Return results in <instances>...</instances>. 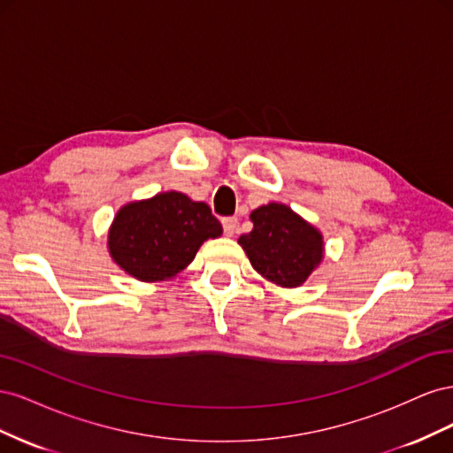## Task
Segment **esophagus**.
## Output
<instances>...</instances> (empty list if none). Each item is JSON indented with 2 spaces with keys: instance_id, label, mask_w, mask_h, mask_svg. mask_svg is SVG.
<instances>
[{
  "instance_id": "34e87169",
  "label": "esophagus",
  "mask_w": 453,
  "mask_h": 453,
  "mask_svg": "<svg viewBox=\"0 0 453 453\" xmlns=\"http://www.w3.org/2000/svg\"><path fill=\"white\" fill-rule=\"evenodd\" d=\"M223 230H225V236H234L236 230H238V219L236 217H225L223 219Z\"/></svg>"
}]
</instances>
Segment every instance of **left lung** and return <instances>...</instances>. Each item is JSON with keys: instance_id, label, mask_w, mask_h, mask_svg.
I'll return each instance as SVG.
<instances>
[{"instance_id": "left-lung-1", "label": "left lung", "mask_w": 453, "mask_h": 453, "mask_svg": "<svg viewBox=\"0 0 453 453\" xmlns=\"http://www.w3.org/2000/svg\"><path fill=\"white\" fill-rule=\"evenodd\" d=\"M253 230L238 243L251 266L281 287L303 285L323 260V236L289 205L270 202L253 210Z\"/></svg>"}]
</instances>
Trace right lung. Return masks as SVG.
<instances>
[{
    "instance_id": "add662e5",
    "label": "right lung",
    "mask_w": 453,
    "mask_h": 453,
    "mask_svg": "<svg viewBox=\"0 0 453 453\" xmlns=\"http://www.w3.org/2000/svg\"><path fill=\"white\" fill-rule=\"evenodd\" d=\"M223 234L208 203L183 193H158L117 211L107 248L115 263L140 281H164L187 268L200 245Z\"/></svg>"
}]
</instances>
